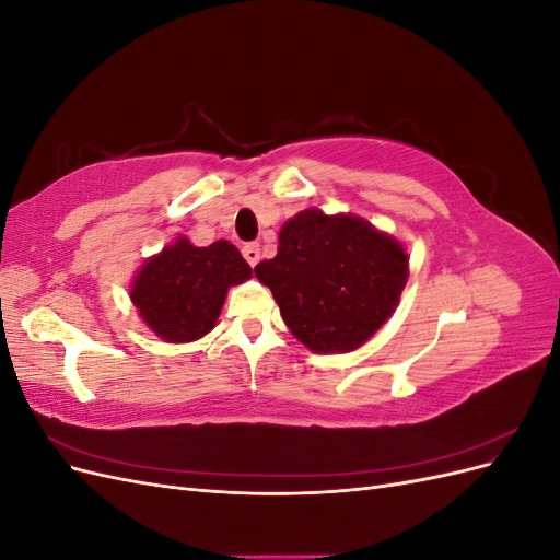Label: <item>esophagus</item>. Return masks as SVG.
Returning a JSON list of instances; mask_svg holds the SVG:
<instances>
[{
	"label": "esophagus",
	"mask_w": 560,
	"mask_h": 560,
	"mask_svg": "<svg viewBox=\"0 0 560 560\" xmlns=\"http://www.w3.org/2000/svg\"><path fill=\"white\" fill-rule=\"evenodd\" d=\"M243 257L247 259V264L254 268L259 264V259H261V252H259V245L257 243H249V245H245L243 247Z\"/></svg>",
	"instance_id": "1"
}]
</instances>
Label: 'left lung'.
I'll use <instances>...</instances> for the list:
<instances>
[{
	"label": "left lung",
	"mask_w": 560,
	"mask_h": 560,
	"mask_svg": "<svg viewBox=\"0 0 560 560\" xmlns=\"http://www.w3.org/2000/svg\"><path fill=\"white\" fill-rule=\"evenodd\" d=\"M284 325L315 352H348L395 313L409 278L404 247L364 219L303 210L280 231L273 259L254 266Z\"/></svg>",
	"instance_id": "left-lung-1"
}]
</instances>
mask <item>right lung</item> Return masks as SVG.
I'll use <instances>...</instances> for the list:
<instances>
[{"label":"right lung","instance_id":"1","mask_svg":"<svg viewBox=\"0 0 560 560\" xmlns=\"http://www.w3.org/2000/svg\"><path fill=\"white\" fill-rule=\"evenodd\" d=\"M247 278L252 268L231 243L194 247L179 238L142 266L130 299L161 338L186 343L214 327L229 287Z\"/></svg>","mask_w":560,"mask_h":560}]
</instances>
